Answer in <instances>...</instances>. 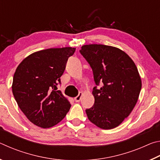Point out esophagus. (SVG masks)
<instances>
[{
	"label": "esophagus",
	"instance_id": "esophagus-1",
	"mask_svg": "<svg viewBox=\"0 0 160 160\" xmlns=\"http://www.w3.org/2000/svg\"><path fill=\"white\" fill-rule=\"evenodd\" d=\"M82 94H83L82 92H80V94H78V95L76 97H75V101L76 102H80V100H81V98H82Z\"/></svg>",
	"mask_w": 160,
	"mask_h": 160
}]
</instances>
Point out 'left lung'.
Segmentation results:
<instances>
[{
	"label": "left lung",
	"mask_w": 160,
	"mask_h": 160,
	"mask_svg": "<svg viewBox=\"0 0 160 160\" xmlns=\"http://www.w3.org/2000/svg\"><path fill=\"white\" fill-rule=\"evenodd\" d=\"M80 51L92 69L96 85H102L93 88L94 104L85 110L88 118L100 128H114L130 115L138 99L142 88L138 70L118 48L94 44L83 45Z\"/></svg>",
	"instance_id": "left-lung-1"
}]
</instances>
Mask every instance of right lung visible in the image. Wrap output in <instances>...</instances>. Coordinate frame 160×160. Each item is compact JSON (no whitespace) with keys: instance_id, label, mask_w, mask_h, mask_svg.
<instances>
[{"instance_id":"add662e5","label":"right lung","mask_w":160,"mask_h":160,"mask_svg":"<svg viewBox=\"0 0 160 160\" xmlns=\"http://www.w3.org/2000/svg\"><path fill=\"white\" fill-rule=\"evenodd\" d=\"M72 47L51 48L30 54L19 64L12 90L22 112L32 123L48 128L63 119L70 103L56 90Z\"/></svg>"}]
</instances>
